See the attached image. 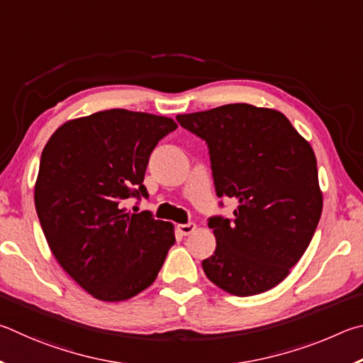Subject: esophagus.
Wrapping results in <instances>:
<instances>
[{
	"label": "esophagus",
	"instance_id": "esophagus-1",
	"mask_svg": "<svg viewBox=\"0 0 363 363\" xmlns=\"http://www.w3.org/2000/svg\"><path fill=\"white\" fill-rule=\"evenodd\" d=\"M180 226H182V230H185V228H188L189 225H180ZM185 231H186V230H185Z\"/></svg>",
	"mask_w": 363,
	"mask_h": 363
}]
</instances>
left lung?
Instances as JSON below:
<instances>
[{
	"mask_svg": "<svg viewBox=\"0 0 363 363\" xmlns=\"http://www.w3.org/2000/svg\"><path fill=\"white\" fill-rule=\"evenodd\" d=\"M170 119L106 110L68 121L49 138L35 183V207L62 269L100 301H124L156 281L175 231L129 198L143 185L151 151Z\"/></svg>",
	"mask_w": 363,
	"mask_h": 363,
	"instance_id": "obj_1",
	"label": "left lung"
}]
</instances>
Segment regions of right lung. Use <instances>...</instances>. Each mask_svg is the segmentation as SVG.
<instances>
[{
  "label": "right lung",
  "mask_w": 363,
  "mask_h": 363,
  "mask_svg": "<svg viewBox=\"0 0 363 363\" xmlns=\"http://www.w3.org/2000/svg\"><path fill=\"white\" fill-rule=\"evenodd\" d=\"M189 116L182 125L207 142L217 194L238 201L231 218L211 225L217 247L202 269L231 295L264 294L290 274L319 225L314 151L269 108L231 104Z\"/></svg>",
  "instance_id": "1"
}]
</instances>
